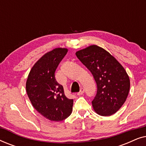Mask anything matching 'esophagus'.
<instances>
[{
	"label": "esophagus",
	"instance_id": "obj_1",
	"mask_svg": "<svg viewBox=\"0 0 146 146\" xmlns=\"http://www.w3.org/2000/svg\"><path fill=\"white\" fill-rule=\"evenodd\" d=\"M84 88H82L80 89V92H79L77 94L78 95V96L82 95L83 94H84Z\"/></svg>",
	"mask_w": 146,
	"mask_h": 146
}]
</instances>
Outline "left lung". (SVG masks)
<instances>
[{
	"mask_svg": "<svg viewBox=\"0 0 146 146\" xmlns=\"http://www.w3.org/2000/svg\"><path fill=\"white\" fill-rule=\"evenodd\" d=\"M76 55L96 82V95L92 101L94 110L103 116L115 113L129 93L130 82L125 69L108 52L96 45L78 51Z\"/></svg>",
	"mask_w": 146,
	"mask_h": 146,
	"instance_id": "8db88e82",
	"label": "left lung"
}]
</instances>
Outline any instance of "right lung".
<instances>
[{
    "instance_id": "right-lung-1",
    "label": "right lung",
    "mask_w": 146,
    "mask_h": 146,
    "mask_svg": "<svg viewBox=\"0 0 146 146\" xmlns=\"http://www.w3.org/2000/svg\"><path fill=\"white\" fill-rule=\"evenodd\" d=\"M68 52L58 48L43 56L32 68L26 89L33 107L46 118L60 121L71 114L73 100L66 96L55 72Z\"/></svg>"
}]
</instances>
